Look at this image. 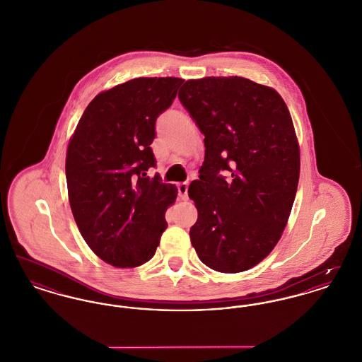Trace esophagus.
Listing matches in <instances>:
<instances>
[{
    "instance_id": "1",
    "label": "esophagus",
    "mask_w": 362,
    "mask_h": 362,
    "mask_svg": "<svg viewBox=\"0 0 362 362\" xmlns=\"http://www.w3.org/2000/svg\"><path fill=\"white\" fill-rule=\"evenodd\" d=\"M187 189H189V185L187 183H179L177 185V194L180 197V199H187Z\"/></svg>"
}]
</instances>
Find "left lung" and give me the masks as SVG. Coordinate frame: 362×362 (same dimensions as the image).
I'll return each mask as SVG.
<instances>
[{
	"instance_id": "left-lung-1",
	"label": "left lung",
	"mask_w": 362,
	"mask_h": 362,
	"mask_svg": "<svg viewBox=\"0 0 362 362\" xmlns=\"http://www.w3.org/2000/svg\"><path fill=\"white\" fill-rule=\"evenodd\" d=\"M177 96L205 136L189 186L191 244L207 267L245 272L273 251L291 216L300 176L292 117L273 88L238 76L187 80Z\"/></svg>"
}]
</instances>
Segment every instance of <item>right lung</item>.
Segmentation results:
<instances>
[{
	"instance_id": "1",
	"label": "right lung",
	"mask_w": 362,
	"mask_h": 362,
	"mask_svg": "<svg viewBox=\"0 0 362 362\" xmlns=\"http://www.w3.org/2000/svg\"><path fill=\"white\" fill-rule=\"evenodd\" d=\"M185 80L138 77L99 93L78 121L66 153L76 224L89 248L115 267L153 258L177 189L156 173V121Z\"/></svg>"
}]
</instances>
